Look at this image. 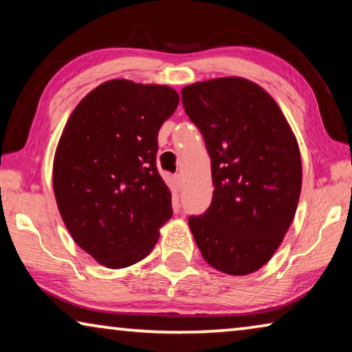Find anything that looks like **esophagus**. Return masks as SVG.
I'll use <instances>...</instances> for the list:
<instances>
[{
	"instance_id": "obj_1",
	"label": "esophagus",
	"mask_w": 352,
	"mask_h": 352,
	"mask_svg": "<svg viewBox=\"0 0 352 352\" xmlns=\"http://www.w3.org/2000/svg\"><path fill=\"white\" fill-rule=\"evenodd\" d=\"M174 184H175V189L180 190L182 189V184H183V178L180 174H175L174 175Z\"/></svg>"
}]
</instances>
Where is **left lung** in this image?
I'll use <instances>...</instances> for the list:
<instances>
[{
    "label": "left lung",
    "instance_id": "1",
    "mask_svg": "<svg viewBox=\"0 0 352 352\" xmlns=\"http://www.w3.org/2000/svg\"><path fill=\"white\" fill-rule=\"evenodd\" d=\"M182 102L211 158L212 201L189 228L204 259L228 275L259 270L281 245L301 192L300 148L264 88L242 77L197 82Z\"/></svg>",
    "mask_w": 352,
    "mask_h": 352
}]
</instances>
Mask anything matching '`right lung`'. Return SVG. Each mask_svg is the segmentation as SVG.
<instances>
[{
  "label": "right lung",
  "instance_id": "obj_1",
  "mask_svg": "<svg viewBox=\"0 0 352 352\" xmlns=\"http://www.w3.org/2000/svg\"><path fill=\"white\" fill-rule=\"evenodd\" d=\"M178 100L166 85L113 79L88 93L63 129L52 168L58 211L77 245L109 269L144 259L172 217L157 152Z\"/></svg>",
  "mask_w": 352,
  "mask_h": 352
}]
</instances>
